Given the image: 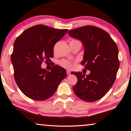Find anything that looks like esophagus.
Returning <instances> with one entry per match:
<instances>
[{
    "label": "esophagus",
    "mask_w": 131,
    "mask_h": 131,
    "mask_svg": "<svg viewBox=\"0 0 131 131\" xmlns=\"http://www.w3.org/2000/svg\"><path fill=\"white\" fill-rule=\"evenodd\" d=\"M66 73H67V74L69 75V74H70V70H68L67 71H66Z\"/></svg>",
    "instance_id": "1"
}]
</instances>
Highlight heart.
<instances>
[{
    "mask_svg": "<svg viewBox=\"0 0 131 131\" xmlns=\"http://www.w3.org/2000/svg\"><path fill=\"white\" fill-rule=\"evenodd\" d=\"M72 41H78V40H72ZM60 64L63 66V67L67 69L72 68L73 66V63L70 62H69L65 60L61 61L60 62Z\"/></svg>",
    "mask_w": 131,
    "mask_h": 131,
    "instance_id": "b5f03b06",
    "label": "heart"
}]
</instances>
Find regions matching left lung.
Segmentation results:
<instances>
[{"mask_svg":"<svg viewBox=\"0 0 131 131\" xmlns=\"http://www.w3.org/2000/svg\"><path fill=\"white\" fill-rule=\"evenodd\" d=\"M68 34L82 42L84 53L81 64L90 70L88 75L71 73L77 78L73 90L81 100L91 102L99 100L109 91L116 78L119 66L116 44L108 33L94 26L70 30Z\"/></svg>","mask_w":131,"mask_h":131,"instance_id":"left-lung-1","label":"left lung"}]
</instances>
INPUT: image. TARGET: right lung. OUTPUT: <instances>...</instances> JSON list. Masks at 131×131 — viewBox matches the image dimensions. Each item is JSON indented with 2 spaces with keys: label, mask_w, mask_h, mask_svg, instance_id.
<instances>
[{
  "label": "right lung",
  "mask_w": 131,
  "mask_h": 131,
  "mask_svg": "<svg viewBox=\"0 0 131 131\" xmlns=\"http://www.w3.org/2000/svg\"><path fill=\"white\" fill-rule=\"evenodd\" d=\"M68 30L38 25L24 30L15 40L11 57L14 79L27 97L36 101L50 98L66 77V70L60 66L54 65L49 72L41 65L43 61H51L55 43Z\"/></svg>",
  "instance_id": "obj_1"
}]
</instances>
